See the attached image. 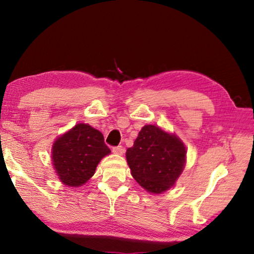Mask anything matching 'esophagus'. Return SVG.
I'll return each mask as SVG.
<instances>
[{"label":"esophagus","instance_id":"1","mask_svg":"<svg viewBox=\"0 0 254 254\" xmlns=\"http://www.w3.org/2000/svg\"><path fill=\"white\" fill-rule=\"evenodd\" d=\"M113 152L115 154H120V156H122L123 152H124V148L122 147V145H119V147L113 148Z\"/></svg>","mask_w":254,"mask_h":254}]
</instances>
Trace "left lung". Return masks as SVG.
Wrapping results in <instances>:
<instances>
[{"mask_svg":"<svg viewBox=\"0 0 254 254\" xmlns=\"http://www.w3.org/2000/svg\"><path fill=\"white\" fill-rule=\"evenodd\" d=\"M186 148L177 135L144 126L127 150V165L137 184L152 194L174 186L186 163Z\"/></svg>","mask_w":254,"mask_h":254,"instance_id":"obj_1","label":"left lung"}]
</instances>
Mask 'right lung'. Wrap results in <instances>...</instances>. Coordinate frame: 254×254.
<instances>
[{
	"label": "right lung",
	"instance_id": "1",
	"mask_svg": "<svg viewBox=\"0 0 254 254\" xmlns=\"http://www.w3.org/2000/svg\"><path fill=\"white\" fill-rule=\"evenodd\" d=\"M51 153L62 183L79 187L95 174L98 162L111 153V150L100 131L79 123L55 141Z\"/></svg>",
	"mask_w": 254,
	"mask_h": 254
}]
</instances>
